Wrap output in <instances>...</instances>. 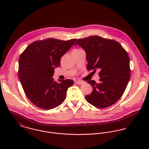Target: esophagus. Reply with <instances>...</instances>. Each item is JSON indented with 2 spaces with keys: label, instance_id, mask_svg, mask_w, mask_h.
I'll list each match as a JSON object with an SVG mask.
<instances>
[{
  "label": "esophagus",
  "instance_id": "obj_1",
  "mask_svg": "<svg viewBox=\"0 0 149 149\" xmlns=\"http://www.w3.org/2000/svg\"><path fill=\"white\" fill-rule=\"evenodd\" d=\"M76 83L77 84H79V85H81V84H83L84 83V82L83 81H80V80H77V81H76Z\"/></svg>",
  "mask_w": 149,
  "mask_h": 149
}]
</instances>
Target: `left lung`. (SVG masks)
Instances as JSON below:
<instances>
[{"label":"left lung","instance_id":"obj_1","mask_svg":"<svg viewBox=\"0 0 149 149\" xmlns=\"http://www.w3.org/2000/svg\"><path fill=\"white\" fill-rule=\"evenodd\" d=\"M86 52L87 70H100L99 83L89 80L93 90L86 100L93 106L104 108L115 104L123 95L130 78V58L122 46L113 40L97 36L79 39Z\"/></svg>","mask_w":149,"mask_h":149}]
</instances>
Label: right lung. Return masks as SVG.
<instances>
[{
    "label": "right lung",
    "mask_w": 149,
    "mask_h": 149,
    "mask_svg": "<svg viewBox=\"0 0 149 149\" xmlns=\"http://www.w3.org/2000/svg\"><path fill=\"white\" fill-rule=\"evenodd\" d=\"M77 39L61 41L47 38L30 44L19 59L18 75L27 98L36 106L50 109L64 102L72 80L54 81V69Z\"/></svg>",
    "instance_id": "add662e5"
}]
</instances>
